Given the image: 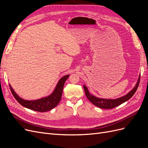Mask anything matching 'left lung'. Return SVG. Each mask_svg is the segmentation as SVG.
<instances>
[{
    "instance_id": "left-lung-1",
    "label": "left lung",
    "mask_w": 148,
    "mask_h": 148,
    "mask_svg": "<svg viewBox=\"0 0 148 148\" xmlns=\"http://www.w3.org/2000/svg\"><path fill=\"white\" fill-rule=\"evenodd\" d=\"M140 76L141 75H140L135 86L134 87V88L132 91H130L127 95H125L124 96L121 97L120 98H117V99H102V98H98L97 97H95V96L91 95V94L89 93L87 87L85 86V85H83V88L84 89L85 94H86V96L88 99V100L91 103H92L94 105H95L96 106L99 107V108H101V109H113L114 107H117L120 104H123V103H124L125 102L127 101L134 95V94L135 93L138 88L139 84H140Z\"/></svg>"
}]
</instances>
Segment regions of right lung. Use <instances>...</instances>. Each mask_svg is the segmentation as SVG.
I'll return each instance as SVG.
<instances>
[{
	"label": "right lung",
	"instance_id": "obj_1",
	"mask_svg": "<svg viewBox=\"0 0 148 148\" xmlns=\"http://www.w3.org/2000/svg\"><path fill=\"white\" fill-rule=\"evenodd\" d=\"M69 75H65L59 80L54 91L50 96L34 101H27L21 99L16 95L11 87L10 84H9V86L13 96L21 106L31 110L40 112H44L49 111L54 108L59 104L62 97L65 82L69 77Z\"/></svg>",
	"mask_w": 148,
	"mask_h": 148
}]
</instances>
